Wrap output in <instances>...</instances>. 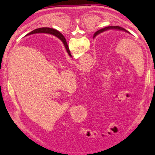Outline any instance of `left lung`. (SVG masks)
Masks as SVG:
<instances>
[{
  "mask_svg": "<svg viewBox=\"0 0 155 155\" xmlns=\"http://www.w3.org/2000/svg\"><path fill=\"white\" fill-rule=\"evenodd\" d=\"M110 29H117V30H120V31H124L125 32H129L128 31H127V30H125L124 28H123V27H118V26H110V27H105L104 28H102L101 29V30L97 31L96 32H95L94 35V37H96V36L98 34L101 33V32H103V31H107V30H110Z\"/></svg>",
  "mask_w": 155,
  "mask_h": 155,
  "instance_id": "1",
  "label": "left lung"
}]
</instances>
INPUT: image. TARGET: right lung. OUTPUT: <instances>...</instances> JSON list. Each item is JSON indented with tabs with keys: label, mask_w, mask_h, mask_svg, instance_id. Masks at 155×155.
I'll list each match as a JSON object with an SVG mask.
<instances>
[{
	"label": "right lung",
	"mask_w": 155,
	"mask_h": 155,
	"mask_svg": "<svg viewBox=\"0 0 155 155\" xmlns=\"http://www.w3.org/2000/svg\"><path fill=\"white\" fill-rule=\"evenodd\" d=\"M37 32H45V33H50V34H52V35H54V36H56V37H57L58 38H60L61 40L62 41V42H63V44L64 45L66 50L67 51L69 56H71V54L70 52V51H69V48H68V45L67 43V41H66V39L63 37V35H62L61 33V32H59L58 31L54 30V29H53V28L44 27V28H39L35 29V30H34L33 31L31 32L30 33L27 34V35L34 34V33H37Z\"/></svg>",
	"instance_id": "obj_1"
}]
</instances>
